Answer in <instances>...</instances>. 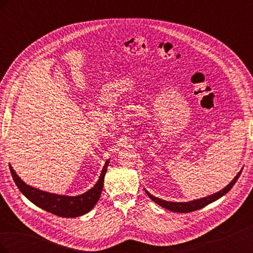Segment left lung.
<instances>
[{
  "label": "left lung",
  "instance_id": "obj_1",
  "mask_svg": "<svg viewBox=\"0 0 253 253\" xmlns=\"http://www.w3.org/2000/svg\"><path fill=\"white\" fill-rule=\"evenodd\" d=\"M241 173H242V170L239 172V174L235 176L234 179L230 183H229V185L226 188H224L223 190L219 191V192H217L215 194H212L210 196L201 198V200H196V201H192V202H189V203H172V202H167V201H164V200H160V198H158V197L153 196L152 194H150L148 192V191H145V192H147V194L149 195V197L151 198L153 202H155L159 206H162L163 208H166L168 210H171L173 212H179V213L192 212V211H195V210L204 208V207H206L207 205L211 204L212 202H215L216 200H218V198H220L221 196L225 195L227 192H229V191L231 190V188L235 185L236 180L239 179Z\"/></svg>",
  "mask_w": 253,
  "mask_h": 253
}]
</instances>
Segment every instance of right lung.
Wrapping results in <instances>:
<instances>
[{
  "label": "right lung",
  "mask_w": 253,
  "mask_h": 253,
  "mask_svg": "<svg viewBox=\"0 0 253 253\" xmlns=\"http://www.w3.org/2000/svg\"><path fill=\"white\" fill-rule=\"evenodd\" d=\"M109 163L110 160L105 163L100 177H99V180L97 181L96 185L90 190H88L87 192L83 193L79 196L57 195L35 189L26 185L23 180H21V178L16 174V172H14L10 165L9 169L12 175V178L14 182H16L19 190L36 206L40 207V208L58 216L77 217L89 212L94 208V206L97 204L99 198H100L101 191L103 188L104 176L106 170H108Z\"/></svg>",
  "instance_id": "add662e5"
}]
</instances>
